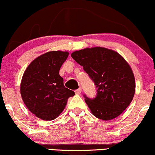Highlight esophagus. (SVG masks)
I'll return each instance as SVG.
<instances>
[{"label": "esophagus", "instance_id": "34e87169", "mask_svg": "<svg viewBox=\"0 0 155 155\" xmlns=\"http://www.w3.org/2000/svg\"><path fill=\"white\" fill-rule=\"evenodd\" d=\"M82 91V89L80 88L77 89V90H75V91H74V93H75V94H77V95H79V94H81V93Z\"/></svg>", "mask_w": 155, "mask_h": 155}]
</instances>
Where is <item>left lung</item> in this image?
<instances>
[{
  "label": "left lung",
  "instance_id": "1",
  "mask_svg": "<svg viewBox=\"0 0 155 155\" xmlns=\"http://www.w3.org/2000/svg\"><path fill=\"white\" fill-rule=\"evenodd\" d=\"M71 56L95 83L97 95L94 99L84 96L85 103L96 117L111 120L126 110L136 91L131 67L115 51L93 47L76 51Z\"/></svg>",
  "mask_w": 155,
  "mask_h": 155
}]
</instances>
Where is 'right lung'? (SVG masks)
<instances>
[{"mask_svg":"<svg viewBox=\"0 0 155 155\" xmlns=\"http://www.w3.org/2000/svg\"><path fill=\"white\" fill-rule=\"evenodd\" d=\"M69 52L48 51L35 59L24 72L20 92L29 111L43 120H53L66 107L67 100L74 95L65 88L59 75L61 65Z\"/></svg>","mask_w":155,"mask_h":155,"instance_id":"add662e5","label":"right lung"}]
</instances>
